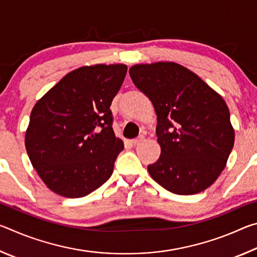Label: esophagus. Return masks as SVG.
<instances>
[{"label":"esophagus","mask_w":257,"mask_h":257,"mask_svg":"<svg viewBox=\"0 0 257 257\" xmlns=\"http://www.w3.org/2000/svg\"><path fill=\"white\" fill-rule=\"evenodd\" d=\"M143 141H144V136H139V137H137V138L133 139V141H132V145L136 146V145H138V144H141V143H142Z\"/></svg>","instance_id":"1"}]
</instances>
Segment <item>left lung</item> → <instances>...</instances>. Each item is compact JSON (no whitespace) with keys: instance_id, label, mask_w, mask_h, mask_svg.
<instances>
[{"instance_id":"1","label":"left lung","mask_w":257,"mask_h":257,"mask_svg":"<svg viewBox=\"0 0 257 257\" xmlns=\"http://www.w3.org/2000/svg\"><path fill=\"white\" fill-rule=\"evenodd\" d=\"M129 75L158 115L161 155L147 167L151 177L177 195L208 188L223 171L234 143L222 96L175 62L136 64Z\"/></svg>"}]
</instances>
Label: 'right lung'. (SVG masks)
Returning a JSON list of instances; mask_svg holds the SVG:
<instances>
[{
  "instance_id": "obj_1",
  "label": "right lung",
  "mask_w": 257,
  "mask_h": 257,
  "mask_svg": "<svg viewBox=\"0 0 257 257\" xmlns=\"http://www.w3.org/2000/svg\"><path fill=\"white\" fill-rule=\"evenodd\" d=\"M125 73V64L78 68L35 104L26 150L55 194L84 197L111 177L123 142L113 132L110 106Z\"/></svg>"
}]
</instances>
